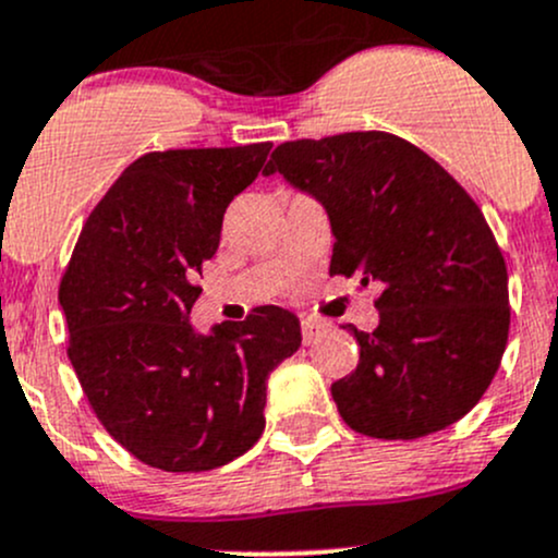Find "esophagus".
<instances>
[{"mask_svg":"<svg viewBox=\"0 0 558 558\" xmlns=\"http://www.w3.org/2000/svg\"><path fill=\"white\" fill-rule=\"evenodd\" d=\"M324 335V324H318V320H302V342H305V345H313V342H318Z\"/></svg>","mask_w":558,"mask_h":558,"instance_id":"obj_1","label":"esophagus"}]
</instances>
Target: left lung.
<instances>
[{
	"mask_svg": "<svg viewBox=\"0 0 558 558\" xmlns=\"http://www.w3.org/2000/svg\"><path fill=\"white\" fill-rule=\"evenodd\" d=\"M280 172L329 216V275L375 283L380 324L348 326L359 364L331 384L353 432L415 440L464 418L508 345L505 256L472 196L408 140L345 132L272 150Z\"/></svg>",
	"mask_w": 558,
	"mask_h": 558,
	"instance_id": "8db88e82",
	"label": "left lung"
}]
</instances>
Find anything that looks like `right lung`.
<instances>
[{"label": "right lung", "instance_id": "add662e5", "mask_svg": "<svg viewBox=\"0 0 558 558\" xmlns=\"http://www.w3.org/2000/svg\"><path fill=\"white\" fill-rule=\"evenodd\" d=\"M272 143L154 150L94 207L59 286L70 356L97 418L134 459L205 472L264 432L267 378L302 342L300 318L256 307L199 335L189 313L229 202Z\"/></svg>", "mask_w": 558, "mask_h": 558}]
</instances>
